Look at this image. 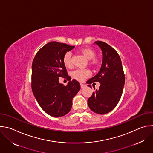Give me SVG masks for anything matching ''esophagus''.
<instances>
[{
    "label": "esophagus",
    "mask_w": 153,
    "mask_h": 153,
    "mask_svg": "<svg viewBox=\"0 0 153 153\" xmlns=\"http://www.w3.org/2000/svg\"><path fill=\"white\" fill-rule=\"evenodd\" d=\"M85 86V85L84 84H83V83H80V87H81V88H83Z\"/></svg>",
    "instance_id": "34e87169"
}]
</instances>
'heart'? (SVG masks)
<instances>
[{"mask_svg":"<svg viewBox=\"0 0 153 153\" xmlns=\"http://www.w3.org/2000/svg\"><path fill=\"white\" fill-rule=\"evenodd\" d=\"M79 52L88 60L92 59V63L94 65H97L99 60L94 58L96 56V52L94 50L91 48L85 47L82 48L79 50ZM63 64L67 68H71L73 65L71 63V54L70 52L65 53L63 59ZM73 77L79 80L83 81L87 77H89L91 75V72L88 70H77L73 72Z\"/></svg>","mask_w":153,"mask_h":153,"instance_id":"heart-1","label":"heart"}]
</instances>
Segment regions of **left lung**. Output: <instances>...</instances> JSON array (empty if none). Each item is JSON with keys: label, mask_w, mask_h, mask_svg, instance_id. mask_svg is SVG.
<instances>
[{"label": "left lung", "mask_w": 153, "mask_h": 153, "mask_svg": "<svg viewBox=\"0 0 153 153\" xmlns=\"http://www.w3.org/2000/svg\"><path fill=\"white\" fill-rule=\"evenodd\" d=\"M94 44L98 45L102 52V65L99 73L86 82L91 88L90 84L95 82H99L100 85L88 99V105L93 112L105 114L112 111L119 103L125 79L117 51L102 41H96Z\"/></svg>", "instance_id": "left-lung-1"}]
</instances>
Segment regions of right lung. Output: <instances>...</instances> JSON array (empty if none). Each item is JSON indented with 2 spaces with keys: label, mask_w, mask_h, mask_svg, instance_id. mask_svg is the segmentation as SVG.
<instances>
[{
  "label": "right lung",
  "mask_w": 153,
  "mask_h": 153,
  "mask_svg": "<svg viewBox=\"0 0 153 153\" xmlns=\"http://www.w3.org/2000/svg\"><path fill=\"white\" fill-rule=\"evenodd\" d=\"M75 47L65 43L51 42L41 48L32 63L33 93L37 103L47 114L59 117L68 113L72 107L73 97L80 89L76 80L67 86L59 82V77L68 76L63 64V56Z\"/></svg>",
  "instance_id": "right-lung-1"
}]
</instances>
